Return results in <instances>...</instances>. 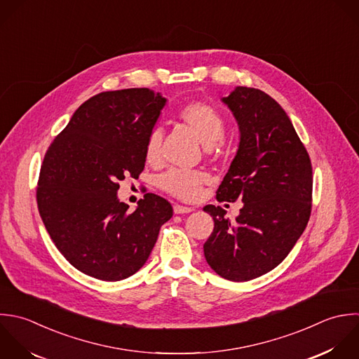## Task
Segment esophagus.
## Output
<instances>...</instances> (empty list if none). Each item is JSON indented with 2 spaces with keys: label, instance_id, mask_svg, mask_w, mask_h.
<instances>
[{
  "label": "esophagus",
  "instance_id": "esophagus-1",
  "mask_svg": "<svg viewBox=\"0 0 359 359\" xmlns=\"http://www.w3.org/2000/svg\"><path fill=\"white\" fill-rule=\"evenodd\" d=\"M173 211H175V214H187V212L194 211V208L186 207V205H180V204H175L173 205Z\"/></svg>",
  "mask_w": 359,
  "mask_h": 359
}]
</instances>
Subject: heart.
<instances>
[{
  "label": "heart",
  "instance_id": "heart-1",
  "mask_svg": "<svg viewBox=\"0 0 359 359\" xmlns=\"http://www.w3.org/2000/svg\"><path fill=\"white\" fill-rule=\"evenodd\" d=\"M177 118L189 127L196 137L210 147L222 140L226 130L224 114L211 103L204 100H190L177 110ZM163 134L161 128H152L144 145V158L149 165H158L162 159ZM207 182V175L200 170L169 169L158 177V186L186 201H193L201 194L203 186Z\"/></svg>",
  "mask_w": 359,
  "mask_h": 359
}]
</instances>
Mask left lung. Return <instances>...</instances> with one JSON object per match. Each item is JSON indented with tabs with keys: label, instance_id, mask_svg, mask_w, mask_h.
Returning a JSON list of instances; mask_svg holds the SVG:
<instances>
[{
	"label": "left lung",
	"instance_id": "1",
	"mask_svg": "<svg viewBox=\"0 0 359 359\" xmlns=\"http://www.w3.org/2000/svg\"><path fill=\"white\" fill-rule=\"evenodd\" d=\"M233 111L241 144L218 203L243 201L235 221L221 205H205L214 231L204 256L222 278L242 283L276 269L305 231L312 211L309 154L283 107L266 92L238 86L222 99Z\"/></svg>",
	"mask_w": 359,
	"mask_h": 359
}]
</instances>
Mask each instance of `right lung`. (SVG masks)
Instances as JSON below:
<instances>
[{"instance_id":"obj_1","label":"right lung","mask_w":359,"mask_h":359,"mask_svg":"<svg viewBox=\"0 0 359 359\" xmlns=\"http://www.w3.org/2000/svg\"><path fill=\"white\" fill-rule=\"evenodd\" d=\"M166 99L148 88L100 92L83 102L51 141L36 201L60 253L81 273L120 281L148 260L168 200L147 193L135 211L117 200L118 182L144 170V145Z\"/></svg>"}]
</instances>
